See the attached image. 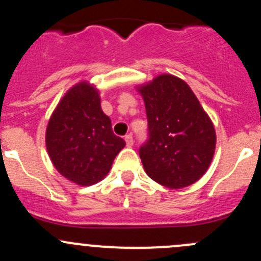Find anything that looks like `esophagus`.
<instances>
[{
    "label": "esophagus",
    "instance_id": "1",
    "mask_svg": "<svg viewBox=\"0 0 261 261\" xmlns=\"http://www.w3.org/2000/svg\"><path fill=\"white\" fill-rule=\"evenodd\" d=\"M125 141H126V145H127L128 147H131L134 145V139H133V136H131V135H126L125 136Z\"/></svg>",
    "mask_w": 261,
    "mask_h": 261
}]
</instances>
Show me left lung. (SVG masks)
Returning a JSON list of instances; mask_svg holds the SVG:
<instances>
[{
	"instance_id": "obj_1",
	"label": "left lung",
	"mask_w": 261,
	"mask_h": 261,
	"mask_svg": "<svg viewBox=\"0 0 261 261\" xmlns=\"http://www.w3.org/2000/svg\"><path fill=\"white\" fill-rule=\"evenodd\" d=\"M145 103L149 140L140 147L146 174L170 189L196 183L211 165L216 131L191 87L160 74L136 87Z\"/></svg>"
}]
</instances>
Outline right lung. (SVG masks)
Returning <instances> with one entry per match:
<instances>
[{"instance_id":"1","label":"right lung","mask_w":261,"mask_h":261,"mask_svg":"<svg viewBox=\"0 0 261 261\" xmlns=\"http://www.w3.org/2000/svg\"><path fill=\"white\" fill-rule=\"evenodd\" d=\"M46 150L55 169L78 186H92L109 174L126 145L114 134L96 87L87 81L67 91L49 118Z\"/></svg>"}]
</instances>
